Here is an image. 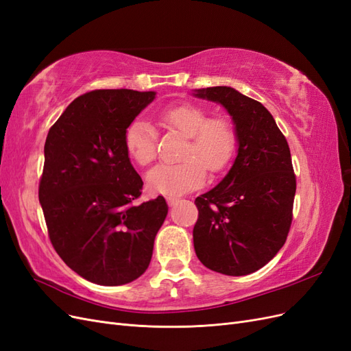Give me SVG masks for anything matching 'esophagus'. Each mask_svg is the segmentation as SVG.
Returning <instances> with one entry per match:
<instances>
[{
	"label": "esophagus",
	"mask_w": 351,
	"mask_h": 351,
	"mask_svg": "<svg viewBox=\"0 0 351 351\" xmlns=\"http://www.w3.org/2000/svg\"><path fill=\"white\" fill-rule=\"evenodd\" d=\"M167 199V204L169 205V206H174L177 202H178V197L177 196H167L165 197Z\"/></svg>",
	"instance_id": "34e87169"
}]
</instances>
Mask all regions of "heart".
Returning a JSON list of instances; mask_svg holds the SVG:
<instances>
[{"instance_id": "heart-1", "label": "heart", "mask_w": 351, "mask_h": 351, "mask_svg": "<svg viewBox=\"0 0 351 351\" xmlns=\"http://www.w3.org/2000/svg\"><path fill=\"white\" fill-rule=\"evenodd\" d=\"M159 121L168 129L186 136L178 164H159L146 174V184L159 195H182L204 183L205 168L210 174L219 173L231 161L236 149V134L228 120L210 117L196 104H178L159 114ZM125 149L134 162L147 165L156 156L154 127L143 119H136L124 133Z\"/></svg>"}]
</instances>
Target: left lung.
Here are the masks:
<instances>
[{"instance_id": "obj_1", "label": "left lung", "mask_w": 351, "mask_h": 351, "mask_svg": "<svg viewBox=\"0 0 351 351\" xmlns=\"http://www.w3.org/2000/svg\"><path fill=\"white\" fill-rule=\"evenodd\" d=\"M193 95L227 110L239 143L227 176L195 200V252L206 268L241 277L265 267L290 231L295 195L290 147L261 102L230 86Z\"/></svg>"}]
</instances>
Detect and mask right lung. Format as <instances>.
I'll return each mask as SVG.
<instances>
[{
  "label": "right lung",
  "mask_w": 351,
  "mask_h": 351,
  "mask_svg": "<svg viewBox=\"0 0 351 351\" xmlns=\"http://www.w3.org/2000/svg\"><path fill=\"white\" fill-rule=\"evenodd\" d=\"M155 92L99 89L74 99L51 127L39 202L49 240L80 277L99 285L132 282L149 267L168 205L137 204L143 182L124 133Z\"/></svg>",
  "instance_id": "add662e5"
}]
</instances>
